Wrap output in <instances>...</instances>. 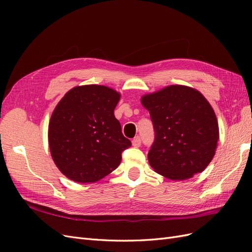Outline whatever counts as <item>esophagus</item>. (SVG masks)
Returning <instances> with one entry per match:
<instances>
[{
    "mask_svg": "<svg viewBox=\"0 0 252 252\" xmlns=\"http://www.w3.org/2000/svg\"><path fill=\"white\" fill-rule=\"evenodd\" d=\"M141 143H142V140H141L140 136H135V138L132 140V146L140 147Z\"/></svg>",
    "mask_w": 252,
    "mask_h": 252,
    "instance_id": "obj_1",
    "label": "esophagus"
}]
</instances>
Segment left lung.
Segmentation results:
<instances>
[{
    "label": "left lung",
    "mask_w": 252,
    "mask_h": 252,
    "mask_svg": "<svg viewBox=\"0 0 252 252\" xmlns=\"http://www.w3.org/2000/svg\"><path fill=\"white\" fill-rule=\"evenodd\" d=\"M141 102L155 129L148 152L155 171L174 181L202 172L215 157L219 141L216 113L204 95L191 87L171 85L143 95Z\"/></svg>",
    "instance_id": "left-lung-1"
}]
</instances>
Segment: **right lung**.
I'll list each match as a JSON object with an SVG mask.
<instances>
[{
  "label": "right lung",
  "mask_w": 252,
  "mask_h": 252,
  "mask_svg": "<svg viewBox=\"0 0 252 252\" xmlns=\"http://www.w3.org/2000/svg\"><path fill=\"white\" fill-rule=\"evenodd\" d=\"M121 94L102 85L70 89L53 110L48 143L53 162L77 183L100 181L120 165L131 142L122 133L114 108Z\"/></svg>",
  "instance_id": "right-lung-1"
}]
</instances>
